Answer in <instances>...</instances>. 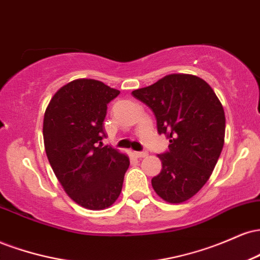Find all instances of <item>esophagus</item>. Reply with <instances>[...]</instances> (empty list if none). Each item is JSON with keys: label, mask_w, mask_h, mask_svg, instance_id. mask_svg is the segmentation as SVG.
<instances>
[{"label": "esophagus", "mask_w": 260, "mask_h": 260, "mask_svg": "<svg viewBox=\"0 0 260 260\" xmlns=\"http://www.w3.org/2000/svg\"><path fill=\"white\" fill-rule=\"evenodd\" d=\"M137 157H145L148 155V151H134L133 153Z\"/></svg>", "instance_id": "1"}]
</instances>
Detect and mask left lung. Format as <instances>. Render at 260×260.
I'll use <instances>...</instances> for the list:
<instances>
[{
	"instance_id": "obj_1",
	"label": "left lung",
	"mask_w": 260,
	"mask_h": 260,
	"mask_svg": "<svg viewBox=\"0 0 260 260\" xmlns=\"http://www.w3.org/2000/svg\"><path fill=\"white\" fill-rule=\"evenodd\" d=\"M156 118L157 133L170 139L159 154L160 174L151 178L157 196L183 203L207 183L225 139V112L211 86L190 74H170L132 91Z\"/></svg>"
}]
</instances>
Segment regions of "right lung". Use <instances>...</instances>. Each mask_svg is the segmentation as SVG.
Instances as JSON below:
<instances>
[{
    "label": "right lung",
    "instance_id": "add662e5",
    "mask_svg": "<svg viewBox=\"0 0 260 260\" xmlns=\"http://www.w3.org/2000/svg\"><path fill=\"white\" fill-rule=\"evenodd\" d=\"M120 91L94 79L62 86L44 116V144L66 193L91 210L109 208L120 196L129 159L103 147L107 104Z\"/></svg>",
    "mask_w": 260,
    "mask_h": 260
}]
</instances>
